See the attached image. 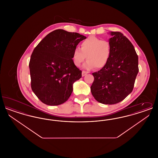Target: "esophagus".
<instances>
[{
    "instance_id": "obj_1",
    "label": "esophagus",
    "mask_w": 158,
    "mask_h": 158,
    "mask_svg": "<svg viewBox=\"0 0 158 158\" xmlns=\"http://www.w3.org/2000/svg\"><path fill=\"white\" fill-rule=\"evenodd\" d=\"M88 72L82 71V76H85L86 75V74H88Z\"/></svg>"
}]
</instances>
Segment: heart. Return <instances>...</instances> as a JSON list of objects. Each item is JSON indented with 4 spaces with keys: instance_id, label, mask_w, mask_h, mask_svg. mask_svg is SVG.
Masks as SVG:
<instances>
[{
    "instance_id": "heart-1",
    "label": "heart",
    "mask_w": 158,
    "mask_h": 158,
    "mask_svg": "<svg viewBox=\"0 0 158 158\" xmlns=\"http://www.w3.org/2000/svg\"><path fill=\"white\" fill-rule=\"evenodd\" d=\"M112 48L110 43L107 40L95 36H90L83 41L81 49L76 48L72 54V60L76 66H80L85 61H87L83 68L90 70L94 68L101 69L108 64L111 56Z\"/></svg>"
}]
</instances>
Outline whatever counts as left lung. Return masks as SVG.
<instances>
[{"label": "left lung", "instance_id": "left-lung-1", "mask_svg": "<svg viewBox=\"0 0 158 158\" xmlns=\"http://www.w3.org/2000/svg\"><path fill=\"white\" fill-rule=\"evenodd\" d=\"M111 56L105 68L92 75L90 91L101 104L112 105L127 97L134 88L139 72L138 56L134 46L120 32H111Z\"/></svg>", "mask_w": 158, "mask_h": 158}]
</instances>
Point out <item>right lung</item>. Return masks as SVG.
I'll return each instance as SVG.
<instances>
[{
	"instance_id": "add662e5",
	"label": "right lung",
	"mask_w": 158,
	"mask_h": 158,
	"mask_svg": "<svg viewBox=\"0 0 158 158\" xmlns=\"http://www.w3.org/2000/svg\"><path fill=\"white\" fill-rule=\"evenodd\" d=\"M86 38L79 33L59 29L47 34L34 48L29 63L31 88L44 104L60 105L70 97L73 84L82 77L72 54Z\"/></svg>"
}]
</instances>
